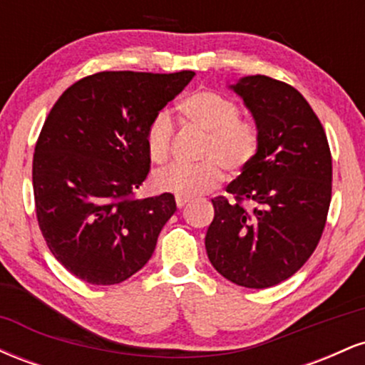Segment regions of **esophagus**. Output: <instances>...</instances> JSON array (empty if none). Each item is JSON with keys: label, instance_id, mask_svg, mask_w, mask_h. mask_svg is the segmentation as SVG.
<instances>
[{"label": "esophagus", "instance_id": "34e87169", "mask_svg": "<svg viewBox=\"0 0 365 365\" xmlns=\"http://www.w3.org/2000/svg\"><path fill=\"white\" fill-rule=\"evenodd\" d=\"M187 204H188V199H180V197H177V207H178V209L185 207Z\"/></svg>", "mask_w": 365, "mask_h": 365}]
</instances>
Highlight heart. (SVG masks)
Segmentation results:
<instances>
[{"label": "heart", "instance_id": "1", "mask_svg": "<svg viewBox=\"0 0 365 365\" xmlns=\"http://www.w3.org/2000/svg\"><path fill=\"white\" fill-rule=\"evenodd\" d=\"M180 110L190 125L207 133L197 166L173 165L159 170L150 178V185L161 194L180 199H194L215 190L223 180V171L242 173L254 161L259 150L257 128L240 118L237 103L215 91H195L188 94ZM175 125L168 111H159L150 120L145 132V145L153 161L165 163L170 158Z\"/></svg>", "mask_w": 365, "mask_h": 365}]
</instances>
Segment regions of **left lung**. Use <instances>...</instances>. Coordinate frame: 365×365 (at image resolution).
Instances as JSON below:
<instances>
[{
	"label": "left lung",
	"instance_id": "left-lung-1",
	"mask_svg": "<svg viewBox=\"0 0 365 365\" xmlns=\"http://www.w3.org/2000/svg\"><path fill=\"white\" fill-rule=\"evenodd\" d=\"M252 113L254 161L212 199L206 233L215 269L245 288H269L293 276L319 244L331 202V153L324 128L295 87L266 75L230 86ZM249 200L252 213L243 207Z\"/></svg>",
	"mask_w": 365,
	"mask_h": 365
}]
</instances>
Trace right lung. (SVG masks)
<instances>
[{
    "instance_id": "add662e5",
    "label": "right lung",
    "mask_w": 365,
    "mask_h": 365,
    "mask_svg": "<svg viewBox=\"0 0 365 365\" xmlns=\"http://www.w3.org/2000/svg\"><path fill=\"white\" fill-rule=\"evenodd\" d=\"M194 72H99L54 103L32 161L36 215L58 262L91 284L125 282L145 266L175 197L135 199L148 178L145 132Z\"/></svg>"
}]
</instances>
